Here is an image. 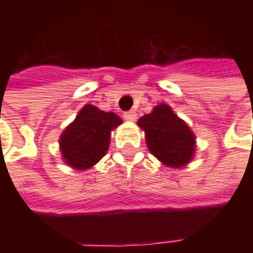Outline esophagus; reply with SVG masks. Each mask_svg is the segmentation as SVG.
<instances>
[{
	"label": "esophagus",
	"instance_id": "1",
	"mask_svg": "<svg viewBox=\"0 0 253 253\" xmlns=\"http://www.w3.org/2000/svg\"><path fill=\"white\" fill-rule=\"evenodd\" d=\"M123 118L128 122H134L137 119V112L135 111H127V112L123 114Z\"/></svg>",
	"mask_w": 253,
	"mask_h": 253
}]
</instances>
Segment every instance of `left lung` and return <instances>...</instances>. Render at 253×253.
Wrapping results in <instances>:
<instances>
[{"instance_id": "left-lung-1", "label": "left lung", "mask_w": 253, "mask_h": 253, "mask_svg": "<svg viewBox=\"0 0 253 253\" xmlns=\"http://www.w3.org/2000/svg\"><path fill=\"white\" fill-rule=\"evenodd\" d=\"M145 131L150 153L172 168H181L195 154V135L168 104L156 105L150 114L138 121Z\"/></svg>"}]
</instances>
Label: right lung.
I'll return each instance as SVG.
<instances>
[{"mask_svg": "<svg viewBox=\"0 0 253 253\" xmlns=\"http://www.w3.org/2000/svg\"><path fill=\"white\" fill-rule=\"evenodd\" d=\"M121 123L122 119L114 112H105L92 104L84 105L59 138L63 161L74 169L92 168L105 156L111 131Z\"/></svg>", "mask_w": 253, "mask_h": 253, "instance_id": "1", "label": "right lung"}]
</instances>
